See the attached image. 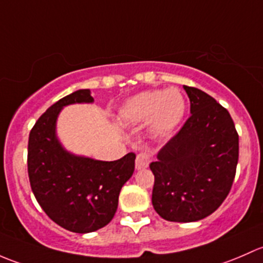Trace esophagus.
I'll return each instance as SVG.
<instances>
[{"label":"esophagus","mask_w":263,"mask_h":263,"mask_svg":"<svg viewBox=\"0 0 263 263\" xmlns=\"http://www.w3.org/2000/svg\"><path fill=\"white\" fill-rule=\"evenodd\" d=\"M151 162V154L148 152H140L135 159V168L137 170H144L147 168L148 164Z\"/></svg>","instance_id":"esophagus-1"}]
</instances>
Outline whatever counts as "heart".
<instances>
[{"mask_svg":"<svg viewBox=\"0 0 263 263\" xmlns=\"http://www.w3.org/2000/svg\"><path fill=\"white\" fill-rule=\"evenodd\" d=\"M186 110L182 93L175 87L152 90L134 95L124 102L120 118L124 123L148 128L154 137H164L175 130Z\"/></svg>","mask_w":263,"mask_h":263,"instance_id":"obj_1","label":"heart"}]
</instances>
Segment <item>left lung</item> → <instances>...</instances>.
<instances>
[{"instance_id": "1", "label": "left lung", "mask_w": 263, "mask_h": 263, "mask_svg": "<svg viewBox=\"0 0 263 263\" xmlns=\"http://www.w3.org/2000/svg\"><path fill=\"white\" fill-rule=\"evenodd\" d=\"M190 118L149 164L152 204L163 219L190 223L206 218L228 196L239 156L231 114L210 95L183 86Z\"/></svg>"}]
</instances>
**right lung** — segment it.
I'll return each instance as SVG.
<instances>
[{
	"mask_svg": "<svg viewBox=\"0 0 263 263\" xmlns=\"http://www.w3.org/2000/svg\"><path fill=\"white\" fill-rule=\"evenodd\" d=\"M92 102L90 90H78L57 101L37 119L28 145L29 180L35 199L54 223L81 234L111 221L121 187L135 167L134 153L118 161H97L76 156L59 142L57 119L62 109Z\"/></svg>",
	"mask_w": 263,
	"mask_h": 263,
	"instance_id": "1",
	"label": "right lung"
}]
</instances>
